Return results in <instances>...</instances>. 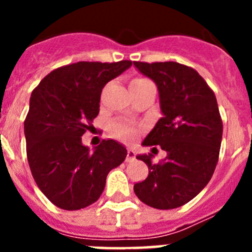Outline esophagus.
Masks as SVG:
<instances>
[{"label": "esophagus", "mask_w": 252, "mask_h": 252, "mask_svg": "<svg viewBox=\"0 0 252 252\" xmlns=\"http://www.w3.org/2000/svg\"><path fill=\"white\" fill-rule=\"evenodd\" d=\"M135 159V151L133 150H127V155H126V161L127 162H130V161H132V160Z\"/></svg>", "instance_id": "34e87169"}]
</instances>
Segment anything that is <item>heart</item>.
<instances>
[{
	"label": "heart",
	"mask_w": 252,
	"mask_h": 252,
	"mask_svg": "<svg viewBox=\"0 0 252 252\" xmlns=\"http://www.w3.org/2000/svg\"><path fill=\"white\" fill-rule=\"evenodd\" d=\"M141 81H146V79L145 78H133L130 84L137 83V82ZM111 132L116 137H120V139L124 140H130L136 135V128L124 121H116L111 125Z\"/></svg>",
	"instance_id": "obj_1"
}]
</instances>
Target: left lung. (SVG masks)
<instances>
[{
    "label": "left lung",
    "instance_id": "left-lung-1",
    "mask_svg": "<svg viewBox=\"0 0 252 252\" xmlns=\"http://www.w3.org/2000/svg\"><path fill=\"white\" fill-rule=\"evenodd\" d=\"M133 65L157 83L162 112L142 145H159L168 154L158 164L151 162V154L137 155L149 175L133 186V192L154 208H178L208 184L217 165L223 131L217 99L190 66L177 62Z\"/></svg>",
    "mask_w": 252,
    "mask_h": 252
}]
</instances>
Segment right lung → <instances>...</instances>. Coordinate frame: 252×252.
<instances>
[{"label":"right lung","mask_w":252,"mask_h":252,"mask_svg":"<svg viewBox=\"0 0 252 252\" xmlns=\"http://www.w3.org/2000/svg\"><path fill=\"white\" fill-rule=\"evenodd\" d=\"M131 64L78 62L60 66L31 93L24 122L28 161L40 190L59 208L77 211L94 203L107 174L127 155L115 140H102L90 151L82 136L98 116L103 87Z\"/></svg>","instance_id":"obj_1"}]
</instances>
